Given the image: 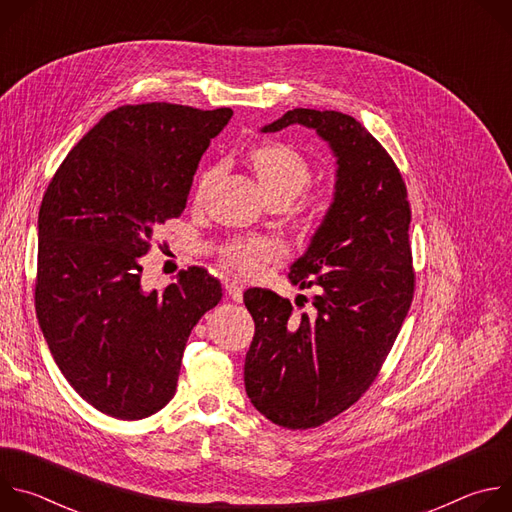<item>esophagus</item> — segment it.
I'll use <instances>...</instances> for the list:
<instances>
[{"mask_svg": "<svg viewBox=\"0 0 512 512\" xmlns=\"http://www.w3.org/2000/svg\"><path fill=\"white\" fill-rule=\"evenodd\" d=\"M225 289H227V294H229L235 302H241V300H243V287H241L235 279H225Z\"/></svg>", "mask_w": 512, "mask_h": 512, "instance_id": "esophagus-1", "label": "esophagus"}]
</instances>
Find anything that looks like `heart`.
<instances>
[{
    "mask_svg": "<svg viewBox=\"0 0 512 512\" xmlns=\"http://www.w3.org/2000/svg\"><path fill=\"white\" fill-rule=\"evenodd\" d=\"M251 166L257 180L269 198L287 196L296 198L304 192L312 180V168L308 160L287 143H263L251 152ZM216 168H208L200 174L194 190V198L200 202L210 188ZM285 255V245L275 237H243L227 243L221 249L223 263L243 275H257L267 263Z\"/></svg>",
    "mask_w": 512,
    "mask_h": 512,
    "instance_id": "obj_1",
    "label": "heart"
}]
</instances>
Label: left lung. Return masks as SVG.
Here are the masks:
<instances>
[{"mask_svg":"<svg viewBox=\"0 0 512 512\" xmlns=\"http://www.w3.org/2000/svg\"><path fill=\"white\" fill-rule=\"evenodd\" d=\"M296 123L316 129L336 158L332 204L289 271L291 283L316 285L318 294L298 316L271 289L245 291L255 320L245 389L275 425L310 429L373 385L409 312L415 275L407 188L387 150L338 111L294 109L261 131Z\"/></svg>","mask_w":512,"mask_h":512,"instance_id":"8db88e82","label":"left lung"}]
</instances>
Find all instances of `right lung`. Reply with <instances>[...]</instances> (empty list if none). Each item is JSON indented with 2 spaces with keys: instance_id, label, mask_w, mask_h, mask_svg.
Instances as JSON below:
<instances>
[{
  "instance_id": "right-lung-1",
  "label": "right lung",
  "mask_w": 512,
  "mask_h": 512,
  "mask_svg": "<svg viewBox=\"0 0 512 512\" xmlns=\"http://www.w3.org/2000/svg\"><path fill=\"white\" fill-rule=\"evenodd\" d=\"M229 107L172 103L109 111L68 152L38 214L36 316L48 348L87 403L123 421L176 393L186 340L223 298L202 267L164 291L141 289L139 257L186 208L192 178Z\"/></svg>"
}]
</instances>
